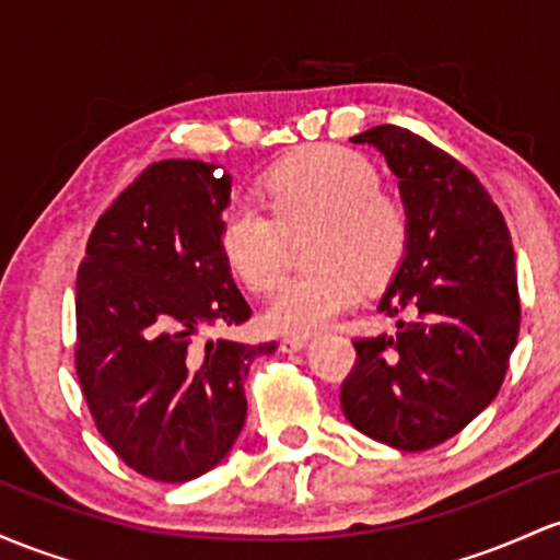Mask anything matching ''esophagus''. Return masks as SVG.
Segmentation results:
<instances>
[{"mask_svg": "<svg viewBox=\"0 0 560 560\" xmlns=\"http://www.w3.org/2000/svg\"><path fill=\"white\" fill-rule=\"evenodd\" d=\"M310 343V336H285L280 338V349L282 351H301Z\"/></svg>", "mask_w": 560, "mask_h": 560, "instance_id": "obj_1", "label": "esophagus"}]
</instances>
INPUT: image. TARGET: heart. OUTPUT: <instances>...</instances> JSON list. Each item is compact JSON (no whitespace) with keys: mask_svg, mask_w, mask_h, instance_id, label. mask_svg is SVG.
Masks as SVG:
<instances>
[{"mask_svg":"<svg viewBox=\"0 0 560 560\" xmlns=\"http://www.w3.org/2000/svg\"><path fill=\"white\" fill-rule=\"evenodd\" d=\"M269 213L232 203L219 219V248L235 278L250 291L275 285L285 264L288 235L310 237V264L317 269L282 280L264 310L275 332L304 336L328 325L360 299L364 285L392 278L410 243V213L381 187L368 159L336 144H312L264 177Z\"/></svg>","mask_w":560,"mask_h":560,"instance_id":"heart-1","label":"heart"}]
</instances>
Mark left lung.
Returning a JSON list of instances; mask_svg holds the SVG:
<instances>
[{
  "instance_id": "left-lung-1",
  "label": "left lung",
  "mask_w": 560,
  "mask_h": 560,
  "mask_svg": "<svg viewBox=\"0 0 560 560\" xmlns=\"http://www.w3.org/2000/svg\"><path fill=\"white\" fill-rule=\"evenodd\" d=\"M351 140L375 144L399 177L410 243L381 299L397 328L351 341L341 410L375 442L431 450L505 381L521 325L511 232L479 177L416 131L381 124Z\"/></svg>"
}]
</instances>
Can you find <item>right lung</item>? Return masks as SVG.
I'll list each match as a JSON object with an SVG mask.
<instances>
[{
	"label": "right lung",
	"instance_id": "right-lung-1",
	"mask_svg": "<svg viewBox=\"0 0 560 560\" xmlns=\"http://www.w3.org/2000/svg\"><path fill=\"white\" fill-rule=\"evenodd\" d=\"M230 190L213 163H150L97 219L79 264L81 394L113 452L153 481L198 479L228 455L250 362L278 349L203 341L250 317L219 248Z\"/></svg>",
	"mask_w": 560,
	"mask_h": 560
}]
</instances>
